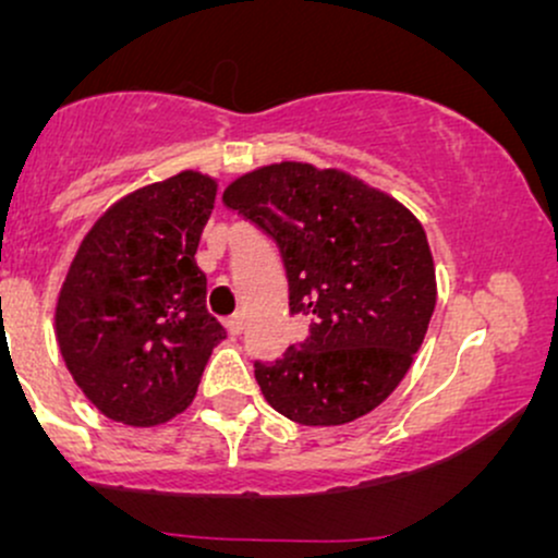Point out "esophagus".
<instances>
[{
    "mask_svg": "<svg viewBox=\"0 0 558 558\" xmlns=\"http://www.w3.org/2000/svg\"><path fill=\"white\" fill-rule=\"evenodd\" d=\"M226 328H228V332H230V336H241V332H243V315H233V317H230L228 319V323H226Z\"/></svg>",
    "mask_w": 558,
    "mask_h": 558,
    "instance_id": "obj_1",
    "label": "esophagus"
}]
</instances>
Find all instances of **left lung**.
Returning <instances> with one entry per match:
<instances>
[{"instance_id": "8db88e82", "label": "left lung", "mask_w": 558, "mask_h": 558, "mask_svg": "<svg viewBox=\"0 0 558 558\" xmlns=\"http://www.w3.org/2000/svg\"><path fill=\"white\" fill-rule=\"evenodd\" d=\"M222 202L278 243L288 306L304 325L280 360L254 362L267 403L312 427L380 407L412 367L435 310L417 217L349 172L306 162L246 172Z\"/></svg>"}]
</instances>
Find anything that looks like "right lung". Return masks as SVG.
Returning <instances> with one entry per match:
<instances>
[{"label":"right lung","mask_w":558,"mask_h":558,"mask_svg":"<svg viewBox=\"0 0 558 558\" xmlns=\"http://www.w3.org/2000/svg\"><path fill=\"white\" fill-rule=\"evenodd\" d=\"M217 181L196 170L114 202L75 252L54 310L75 386L105 417L162 425L189 409L226 328L196 248Z\"/></svg>","instance_id":"obj_1"}]
</instances>
